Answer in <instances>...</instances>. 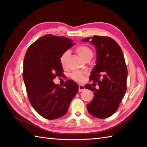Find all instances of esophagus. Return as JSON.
<instances>
[{
	"label": "esophagus",
	"mask_w": 147,
	"mask_h": 147,
	"mask_svg": "<svg viewBox=\"0 0 147 147\" xmlns=\"http://www.w3.org/2000/svg\"><path fill=\"white\" fill-rule=\"evenodd\" d=\"M85 89V86L82 85H79V92H82Z\"/></svg>",
	"instance_id": "34e87169"
}]
</instances>
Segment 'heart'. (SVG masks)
<instances>
[{"label":"heart","mask_w":147,"mask_h":147,"mask_svg":"<svg viewBox=\"0 0 147 147\" xmlns=\"http://www.w3.org/2000/svg\"><path fill=\"white\" fill-rule=\"evenodd\" d=\"M76 51L77 52V54L85 61L88 58H92L93 57V51H92L91 49L86 45H81L78 46L76 48ZM68 56V51L65 52L64 54L61 55V57L60 58V62L62 66H64L65 65ZM85 73H83L82 71H75L73 73H72L71 77L73 78L74 80L78 81V82H82L84 80V79H85Z\"/></svg>","instance_id":"obj_1"}]
</instances>
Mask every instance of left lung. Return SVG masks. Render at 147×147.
<instances>
[{"label":"left lung","instance_id":"1","mask_svg":"<svg viewBox=\"0 0 147 147\" xmlns=\"http://www.w3.org/2000/svg\"><path fill=\"white\" fill-rule=\"evenodd\" d=\"M82 41L89 42L95 48L96 65L90 78L99 86L98 89L90 84L85 86L94 93L87 109L95 117L107 118L117 110L126 90L127 70L123 51L115 40L107 36H94Z\"/></svg>","mask_w":147,"mask_h":147}]
</instances>
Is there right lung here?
Masks as SVG:
<instances>
[{
  "label": "right lung",
  "instance_id": "right-lung-1",
  "mask_svg": "<svg viewBox=\"0 0 147 147\" xmlns=\"http://www.w3.org/2000/svg\"><path fill=\"white\" fill-rule=\"evenodd\" d=\"M64 36H43L26 51L23 62V80L28 96L34 109L45 119L52 120L66 114L79 87L73 80L63 86L53 80L62 74L61 55L74 45Z\"/></svg>",
  "mask_w": 147,
  "mask_h": 147
}]
</instances>
